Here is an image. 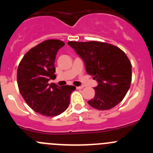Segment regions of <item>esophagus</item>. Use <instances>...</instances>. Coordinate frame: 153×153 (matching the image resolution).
<instances>
[{"mask_svg":"<svg viewBox=\"0 0 153 153\" xmlns=\"http://www.w3.org/2000/svg\"><path fill=\"white\" fill-rule=\"evenodd\" d=\"M83 86H76V89L77 90H80V89H83Z\"/></svg>","mask_w":153,"mask_h":153,"instance_id":"1","label":"esophagus"}]
</instances>
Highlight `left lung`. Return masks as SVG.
I'll use <instances>...</instances> for the list:
<instances>
[{
    "instance_id": "left-lung-1",
    "label": "left lung",
    "mask_w": 153,
    "mask_h": 153,
    "mask_svg": "<svg viewBox=\"0 0 153 153\" xmlns=\"http://www.w3.org/2000/svg\"><path fill=\"white\" fill-rule=\"evenodd\" d=\"M68 45L83 60L87 74L98 83L89 105L99 110L118 105L132 80V65L125 53L116 46L102 42L69 41Z\"/></svg>"
}]
</instances>
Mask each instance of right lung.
<instances>
[{
	"mask_svg": "<svg viewBox=\"0 0 153 153\" xmlns=\"http://www.w3.org/2000/svg\"><path fill=\"white\" fill-rule=\"evenodd\" d=\"M65 45L59 40L42 42L24 55L17 68V85L28 106L46 117H56L67 109L74 86L49 83L55 79L54 62L57 51Z\"/></svg>",
	"mask_w": 153,
	"mask_h": 153,
	"instance_id": "add662e5",
	"label": "right lung"
}]
</instances>
